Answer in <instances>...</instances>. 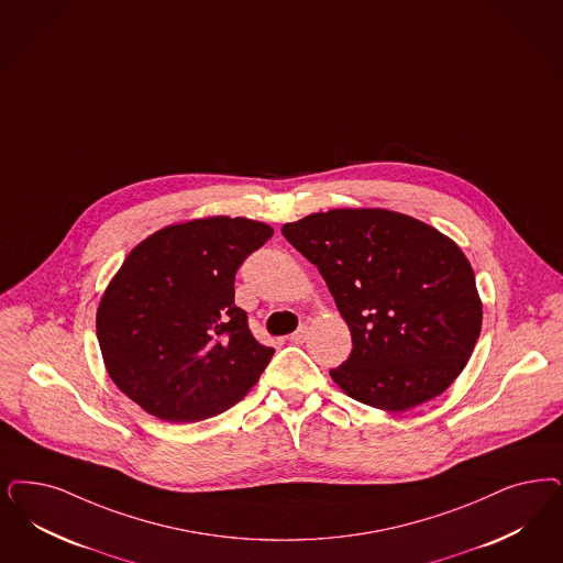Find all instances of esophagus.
<instances>
[{
    "mask_svg": "<svg viewBox=\"0 0 563 563\" xmlns=\"http://www.w3.org/2000/svg\"><path fill=\"white\" fill-rule=\"evenodd\" d=\"M289 339H291V343H297V345H299V343H303V341L308 339V329H306V327H301V329L295 330Z\"/></svg>",
    "mask_w": 563,
    "mask_h": 563,
    "instance_id": "obj_1",
    "label": "esophagus"
}]
</instances>
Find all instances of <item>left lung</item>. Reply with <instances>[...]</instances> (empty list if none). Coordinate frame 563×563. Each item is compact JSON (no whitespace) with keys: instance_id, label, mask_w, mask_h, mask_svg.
I'll return each mask as SVG.
<instances>
[{"instance_id":"obj_1","label":"left lung","mask_w":563,"mask_h":563,"mask_svg":"<svg viewBox=\"0 0 563 563\" xmlns=\"http://www.w3.org/2000/svg\"><path fill=\"white\" fill-rule=\"evenodd\" d=\"M322 274L351 332L330 378L355 401L406 411L445 393L483 327L464 252L422 220L383 208L316 212L283 227Z\"/></svg>"}]
</instances>
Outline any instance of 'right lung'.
<instances>
[{"mask_svg": "<svg viewBox=\"0 0 563 563\" xmlns=\"http://www.w3.org/2000/svg\"><path fill=\"white\" fill-rule=\"evenodd\" d=\"M274 229L212 216L170 224L126 255L99 301L96 329L110 378L166 422L218 416L274 355L234 306V274Z\"/></svg>", "mask_w": 563, "mask_h": 563, "instance_id": "add662e5", "label": "right lung"}]
</instances>
